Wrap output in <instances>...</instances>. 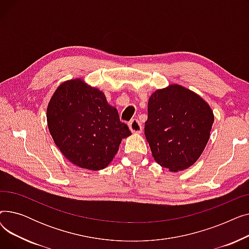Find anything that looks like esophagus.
<instances>
[{"label": "esophagus", "mask_w": 249, "mask_h": 249, "mask_svg": "<svg viewBox=\"0 0 249 249\" xmlns=\"http://www.w3.org/2000/svg\"><path fill=\"white\" fill-rule=\"evenodd\" d=\"M128 126L133 133H141L142 132V128H143L142 124L137 119H133L130 121Z\"/></svg>", "instance_id": "1"}]
</instances>
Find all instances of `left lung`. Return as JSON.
<instances>
[{"mask_svg": "<svg viewBox=\"0 0 249 249\" xmlns=\"http://www.w3.org/2000/svg\"><path fill=\"white\" fill-rule=\"evenodd\" d=\"M144 133L160 165L178 173L199 160L210 138L214 114L195 91L178 84L149 97Z\"/></svg>", "mask_w": 249, "mask_h": 249, "instance_id": "obj_1", "label": "left lung"}]
</instances>
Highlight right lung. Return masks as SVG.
Wrapping results in <instances>:
<instances>
[{
	"mask_svg": "<svg viewBox=\"0 0 249 249\" xmlns=\"http://www.w3.org/2000/svg\"><path fill=\"white\" fill-rule=\"evenodd\" d=\"M46 118L49 133L64 158L89 171L107 167L122 139L131 135L103 91L82 78L58 86L48 103Z\"/></svg>",
	"mask_w": 249,
	"mask_h": 249,
	"instance_id": "add662e5",
	"label": "right lung"
}]
</instances>
